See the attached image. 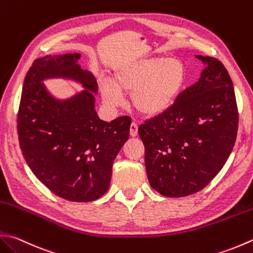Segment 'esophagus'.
<instances>
[{"label":"esophagus","mask_w":253,"mask_h":253,"mask_svg":"<svg viewBox=\"0 0 253 253\" xmlns=\"http://www.w3.org/2000/svg\"><path fill=\"white\" fill-rule=\"evenodd\" d=\"M138 135V125L136 123H131L130 125V136L136 137Z\"/></svg>","instance_id":"34e87169"}]
</instances>
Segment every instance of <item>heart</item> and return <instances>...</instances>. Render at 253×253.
<instances>
[{"label": "heart", "mask_w": 253, "mask_h": 253, "mask_svg": "<svg viewBox=\"0 0 253 253\" xmlns=\"http://www.w3.org/2000/svg\"><path fill=\"white\" fill-rule=\"evenodd\" d=\"M185 81L186 71L181 60L152 56L122 67L114 76L113 83H101V93L104 102L111 107L122 105L123 93H131L132 105L138 112L157 116L176 102Z\"/></svg>", "instance_id": "heart-1"}]
</instances>
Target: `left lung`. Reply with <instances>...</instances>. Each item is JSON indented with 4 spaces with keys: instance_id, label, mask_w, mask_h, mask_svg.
Listing matches in <instances>:
<instances>
[{
    "instance_id": "1",
    "label": "left lung",
    "mask_w": 253,
    "mask_h": 253,
    "mask_svg": "<svg viewBox=\"0 0 253 253\" xmlns=\"http://www.w3.org/2000/svg\"><path fill=\"white\" fill-rule=\"evenodd\" d=\"M196 58L206 66L199 81L138 129L148 180L167 197L204 189L222 169L237 138L238 108L228 71L218 59Z\"/></svg>"
}]
</instances>
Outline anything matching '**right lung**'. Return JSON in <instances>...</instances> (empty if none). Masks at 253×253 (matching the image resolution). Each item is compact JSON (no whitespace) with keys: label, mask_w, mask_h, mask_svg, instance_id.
<instances>
[{"label":"right lung","mask_w":253,"mask_h":253,"mask_svg":"<svg viewBox=\"0 0 253 253\" xmlns=\"http://www.w3.org/2000/svg\"><path fill=\"white\" fill-rule=\"evenodd\" d=\"M80 53L36 59L25 77L17 113L24 159L42 184L71 202L97 200L110 187L112 167L128 138L131 118L111 123L95 111L97 82L78 64ZM70 78L84 90L68 100L50 95L42 81Z\"/></svg>","instance_id":"right-lung-1"}]
</instances>
